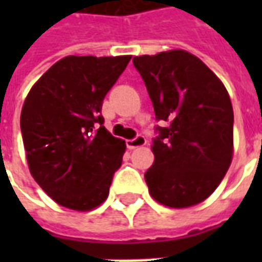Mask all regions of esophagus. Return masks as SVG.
<instances>
[{
  "label": "esophagus",
  "mask_w": 262,
  "mask_h": 262,
  "mask_svg": "<svg viewBox=\"0 0 262 262\" xmlns=\"http://www.w3.org/2000/svg\"><path fill=\"white\" fill-rule=\"evenodd\" d=\"M146 143L147 140L144 139L143 136H137L135 139H132V140H126V146L133 150V148H137V147H143V146H146Z\"/></svg>",
  "instance_id": "34e87169"
}]
</instances>
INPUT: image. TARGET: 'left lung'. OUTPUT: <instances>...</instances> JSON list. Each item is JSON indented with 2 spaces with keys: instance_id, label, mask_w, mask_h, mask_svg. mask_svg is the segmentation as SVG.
I'll return each instance as SVG.
<instances>
[{
  "instance_id": "8db88e82",
  "label": "left lung",
  "mask_w": 262,
  "mask_h": 262,
  "mask_svg": "<svg viewBox=\"0 0 262 262\" xmlns=\"http://www.w3.org/2000/svg\"><path fill=\"white\" fill-rule=\"evenodd\" d=\"M153 102L157 127L153 165L144 180L154 201L184 209L208 199L233 159L229 92L202 60L182 49L133 57Z\"/></svg>"
}]
</instances>
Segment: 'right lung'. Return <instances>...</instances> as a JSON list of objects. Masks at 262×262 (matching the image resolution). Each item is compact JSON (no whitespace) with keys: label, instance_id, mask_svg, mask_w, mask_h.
<instances>
[{"label":"right lung","instance_id":"1","mask_svg":"<svg viewBox=\"0 0 262 262\" xmlns=\"http://www.w3.org/2000/svg\"><path fill=\"white\" fill-rule=\"evenodd\" d=\"M130 59L67 56L26 95L20 130L28 167L60 206L88 212L108 198L126 143L102 126L101 109Z\"/></svg>","mask_w":262,"mask_h":262}]
</instances>
